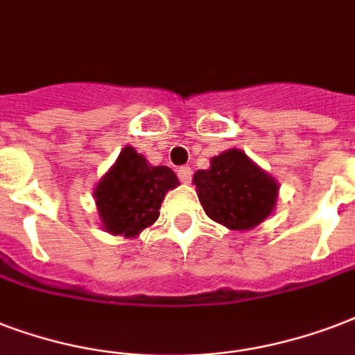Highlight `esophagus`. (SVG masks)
Returning a JSON list of instances; mask_svg holds the SVG:
<instances>
[{
	"label": "esophagus",
	"instance_id": "34e87169",
	"mask_svg": "<svg viewBox=\"0 0 355 355\" xmlns=\"http://www.w3.org/2000/svg\"><path fill=\"white\" fill-rule=\"evenodd\" d=\"M177 173H178V178H180V182H184V184L191 182V177H193V171H191V167H189V166L178 167Z\"/></svg>",
	"mask_w": 355,
	"mask_h": 355
}]
</instances>
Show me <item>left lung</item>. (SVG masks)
Segmentation results:
<instances>
[{
	"mask_svg": "<svg viewBox=\"0 0 355 355\" xmlns=\"http://www.w3.org/2000/svg\"><path fill=\"white\" fill-rule=\"evenodd\" d=\"M210 169L193 175L208 218L232 231H250L272 214L279 186L242 150L214 156Z\"/></svg>",
	"mask_w": 355,
	"mask_h": 355,
	"instance_id": "1",
	"label": "left lung"
}]
</instances>
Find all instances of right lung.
Segmentation results:
<instances>
[{
  "mask_svg": "<svg viewBox=\"0 0 355 355\" xmlns=\"http://www.w3.org/2000/svg\"><path fill=\"white\" fill-rule=\"evenodd\" d=\"M177 186V175L169 167L150 166L132 147L123 148L94 189L102 225L112 234L137 236L158 220L164 197Z\"/></svg>",
  "mask_w": 355,
  "mask_h": 355,
  "instance_id": "obj_1",
  "label": "right lung"
}]
</instances>
